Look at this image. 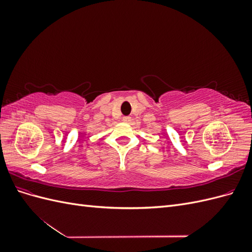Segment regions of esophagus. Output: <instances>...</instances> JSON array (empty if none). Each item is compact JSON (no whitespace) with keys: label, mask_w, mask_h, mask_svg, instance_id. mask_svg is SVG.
Instances as JSON below:
<instances>
[{"label":"esophagus","mask_w":252,"mask_h":252,"mask_svg":"<svg viewBox=\"0 0 252 252\" xmlns=\"http://www.w3.org/2000/svg\"><path fill=\"white\" fill-rule=\"evenodd\" d=\"M131 121V118L130 117H124L123 118V122H125V123H129V122Z\"/></svg>","instance_id":"34e87169"}]
</instances>
